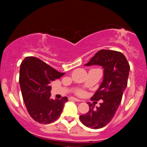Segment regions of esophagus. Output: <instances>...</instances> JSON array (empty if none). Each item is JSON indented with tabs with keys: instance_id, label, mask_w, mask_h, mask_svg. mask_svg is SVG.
Listing matches in <instances>:
<instances>
[{
	"instance_id": "obj_1",
	"label": "esophagus",
	"mask_w": 147,
	"mask_h": 147,
	"mask_svg": "<svg viewBox=\"0 0 147 147\" xmlns=\"http://www.w3.org/2000/svg\"><path fill=\"white\" fill-rule=\"evenodd\" d=\"M70 100H75V101H76V102H81L80 100H79V99H77V98H75V97H70Z\"/></svg>"
}]
</instances>
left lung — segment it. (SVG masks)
Returning <instances> with one entry per match:
<instances>
[{
	"label": "left lung",
	"mask_w": 147,
	"mask_h": 147,
	"mask_svg": "<svg viewBox=\"0 0 147 147\" xmlns=\"http://www.w3.org/2000/svg\"><path fill=\"white\" fill-rule=\"evenodd\" d=\"M84 65H100L104 69L103 80L91 98L103 101L96 109L88 103L89 112L80 117L84 126L97 129L106 126L115 116L127 86L130 67L122 53L109 50L98 51Z\"/></svg>",
	"instance_id": "1"
}]
</instances>
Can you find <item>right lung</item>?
<instances>
[{
    "label": "right lung",
    "mask_w": 147,
    "mask_h": 147,
    "mask_svg": "<svg viewBox=\"0 0 147 147\" xmlns=\"http://www.w3.org/2000/svg\"><path fill=\"white\" fill-rule=\"evenodd\" d=\"M64 75L37 57H26L23 60L19 83L28 113L35 121L50 124L61 115L67 97L50 98V83Z\"/></svg>",
    "instance_id": "right-lung-1"
}]
</instances>
